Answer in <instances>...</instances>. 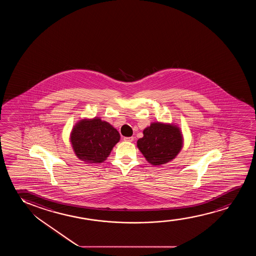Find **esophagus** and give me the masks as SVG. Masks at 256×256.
Listing matches in <instances>:
<instances>
[{
  "instance_id": "obj_1",
  "label": "esophagus",
  "mask_w": 256,
  "mask_h": 256,
  "mask_svg": "<svg viewBox=\"0 0 256 256\" xmlns=\"http://www.w3.org/2000/svg\"><path fill=\"white\" fill-rule=\"evenodd\" d=\"M123 140H125V142H133L134 140V137H124V138H123Z\"/></svg>"
}]
</instances>
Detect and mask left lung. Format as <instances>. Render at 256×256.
<instances>
[{"mask_svg":"<svg viewBox=\"0 0 256 256\" xmlns=\"http://www.w3.org/2000/svg\"><path fill=\"white\" fill-rule=\"evenodd\" d=\"M142 133L144 136L137 140V148L150 164H165L182 150L184 136L176 123L154 122L145 128Z\"/></svg>","mask_w":256,"mask_h":256,"instance_id":"8db88e82","label":"left lung"}]
</instances>
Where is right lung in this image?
<instances>
[{
	"instance_id": "1",
	"label": "right lung",
	"mask_w": 256,
	"mask_h": 256,
	"mask_svg": "<svg viewBox=\"0 0 256 256\" xmlns=\"http://www.w3.org/2000/svg\"><path fill=\"white\" fill-rule=\"evenodd\" d=\"M69 139L76 156L86 164H94L108 159L120 136L110 123L94 117L75 123Z\"/></svg>"
}]
</instances>
